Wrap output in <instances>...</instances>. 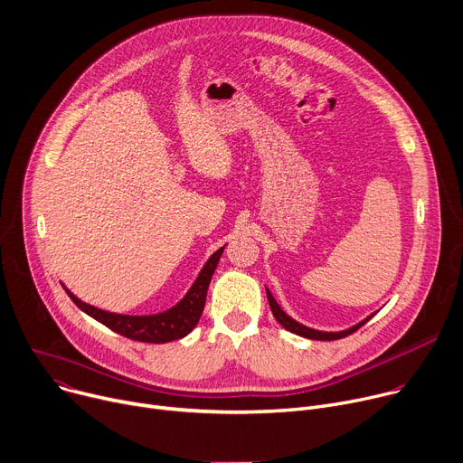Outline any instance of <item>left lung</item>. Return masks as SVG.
Listing matches in <instances>:
<instances>
[{"mask_svg": "<svg viewBox=\"0 0 463 463\" xmlns=\"http://www.w3.org/2000/svg\"><path fill=\"white\" fill-rule=\"evenodd\" d=\"M266 293H268V301H269V307H271V312H273V316H275V319L286 328V330H289V332H293V334H298V335H303V338H310V340H321V342H332V340H340V338H345V335H349V334H353L354 330H358L362 325H365L373 316H369L367 319H364L362 323H358V325H354V326H351L349 330H342V332H321V330H314V328H308V326H305V325H301V323H298L296 319H291L279 305H277V301L273 299V296L269 293V289H266Z\"/></svg>", "mask_w": 463, "mask_h": 463, "instance_id": "1", "label": "left lung"}]
</instances>
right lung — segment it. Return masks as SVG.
Segmentation results:
<instances>
[{"label":"right lung","mask_w":463,"mask_h":463,"mask_svg":"<svg viewBox=\"0 0 463 463\" xmlns=\"http://www.w3.org/2000/svg\"><path fill=\"white\" fill-rule=\"evenodd\" d=\"M223 249L225 247L218 249L216 253L208 259V262L201 269L197 280L194 282V286L190 288V291L186 293L184 299L179 305H175L174 308L165 310L162 314H155V316H119V314L105 312V310H99L96 307L82 303L80 299H77L73 296V293L68 288H64V289L70 296V299L82 312L89 314L96 321L103 323L110 330L125 335V338L135 340V342H144V344H167V342L184 338V335L188 332H192L194 326L197 325V321L203 314V308H204L206 289H208L210 279H213V275L216 271V266L220 262Z\"/></svg>","instance_id":"add662e5"}]
</instances>
